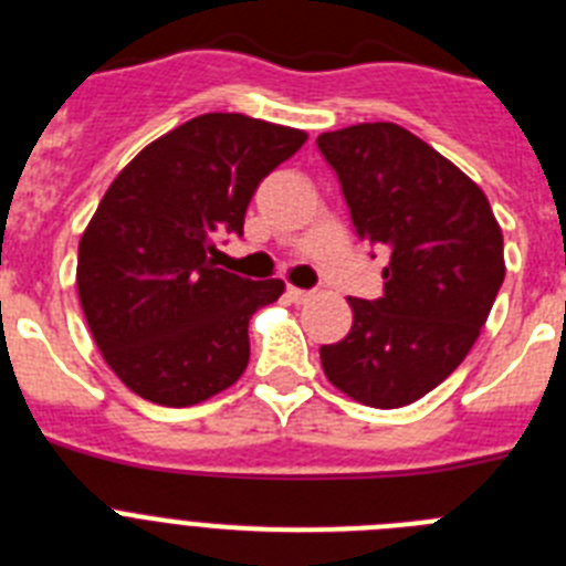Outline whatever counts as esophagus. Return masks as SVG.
I'll use <instances>...</instances> for the list:
<instances>
[{
  "instance_id": "1",
  "label": "esophagus",
  "mask_w": 566,
  "mask_h": 566,
  "mask_svg": "<svg viewBox=\"0 0 566 566\" xmlns=\"http://www.w3.org/2000/svg\"><path fill=\"white\" fill-rule=\"evenodd\" d=\"M289 297L294 300V303H306V300H312V292H306V289H294V286H289Z\"/></svg>"
}]
</instances>
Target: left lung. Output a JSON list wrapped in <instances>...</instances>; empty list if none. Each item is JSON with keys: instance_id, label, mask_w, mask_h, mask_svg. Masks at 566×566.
Segmentation results:
<instances>
[{"instance_id": "8db88e82", "label": "left lung", "mask_w": 566, "mask_h": 566, "mask_svg": "<svg viewBox=\"0 0 566 566\" xmlns=\"http://www.w3.org/2000/svg\"><path fill=\"white\" fill-rule=\"evenodd\" d=\"M359 240L388 249L379 300L348 297L352 332L323 345L328 382L371 408H402L451 377L504 280V240L482 189L391 122L323 133Z\"/></svg>"}]
</instances>
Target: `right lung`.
I'll use <instances>...</instances> for the list:
<instances>
[{
  "label": "right lung",
  "instance_id": "right-lung-1",
  "mask_svg": "<svg viewBox=\"0 0 566 566\" xmlns=\"http://www.w3.org/2000/svg\"><path fill=\"white\" fill-rule=\"evenodd\" d=\"M308 135L207 113L135 155L78 240L76 286L102 357L129 391L167 408L227 391L249 363V319L283 280L214 266V240L243 234L258 184Z\"/></svg>",
  "mask_w": 566,
  "mask_h": 566
}]
</instances>
